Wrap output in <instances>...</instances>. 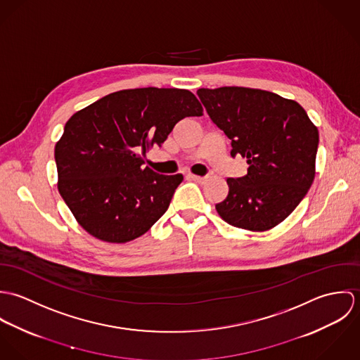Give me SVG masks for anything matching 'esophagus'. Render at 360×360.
<instances>
[{"label":"esophagus","instance_id":"obj_1","mask_svg":"<svg viewBox=\"0 0 360 360\" xmlns=\"http://www.w3.org/2000/svg\"><path fill=\"white\" fill-rule=\"evenodd\" d=\"M188 179L194 180V181H198V183H202L205 180V177L202 176H197V174H188Z\"/></svg>","mask_w":360,"mask_h":360}]
</instances>
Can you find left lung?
I'll return each instance as SVG.
<instances>
[{
	"label": "left lung",
	"mask_w": 360,
	"mask_h": 360,
	"mask_svg": "<svg viewBox=\"0 0 360 360\" xmlns=\"http://www.w3.org/2000/svg\"><path fill=\"white\" fill-rule=\"evenodd\" d=\"M212 122L231 141V156L247 158L248 173L227 179L216 204L229 224L266 231L281 223L307 195L313 179L319 130L305 109L278 94L219 87L197 91Z\"/></svg>",
	"instance_id": "left-lung-1"
}]
</instances>
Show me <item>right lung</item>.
<instances>
[{
	"mask_svg": "<svg viewBox=\"0 0 360 360\" xmlns=\"http://www.w3.org/2000/svg\"><path fill=\"white\" fill-rule=\"evenodd\" d=\"M202 105L181 89H131L76 112L55 146L58 191L93 237L123 244L147 233L167 210L183 174L144 166L174 124L201 116Z\"/></svg>",
	"mask_w": 360,
	"mask_h": 360,
	"instance_id": "right-lung-1",
	"label": "right lung"
}]
</instances>
